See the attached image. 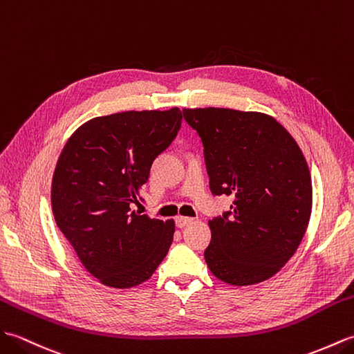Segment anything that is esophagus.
<instances>
[{
	"mask_svg": "<svg viewBox=\"0 0 354 354\" xmlns=\"http://www.w3.org/2000/svg\"><path fill=\"white\" fill-rule=\"evenodd\" d=\"M194 223V218H189V216H177L176 218V225L178 227V229H183V227L189 225Z\"/></svg>",
	"mask_w": 354,
	"mask_h": 354,
	"instance_id": "34e87169",
	"label": "esophagus"
}]
</instances>
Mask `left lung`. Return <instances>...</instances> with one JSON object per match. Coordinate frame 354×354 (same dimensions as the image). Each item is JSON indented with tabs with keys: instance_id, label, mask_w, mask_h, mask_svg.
Returning a JSON list of instances; mask_svg holds the SVG:
<instances>
[{
	"instance_id": "8db88e82",
	"label": "left lung",
	"mask_w": 354,
	"mask_h": 354,
	"mask_svg": "<svg viewBox=\"0 0 354 354\" xmlns=\"http://www.w3.org/2000/svg\"><path fill=\"white\" fill-rule=\"evenodd\" d=\"M204 147L214 195H233L229 212L209 221L204 259L212 274L234 286L279 272L308 229L312 182L294 138L272 116L233 109H185Z\"/></svg>"
}]
</instances>
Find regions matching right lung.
<instances>
[{
    "label": "right lung",
    "instance_id": "right-lung-1",
    "mask_svg": "<svg viewBox=\"0 0 354 354\" xmlns=\"http://www.w3.org/2000/svg\"><path fill=\"white\" fill-rule=\"evenodd\" d=\"M182 118L178 107L98 116L62 150L51 185L54 219L78 261L106 286L144 283L168 253L174 221L140 215L131 204Z\"/></svg>",
    "mask_w": 354,
    "mask_h": 354
}]
</instances>
